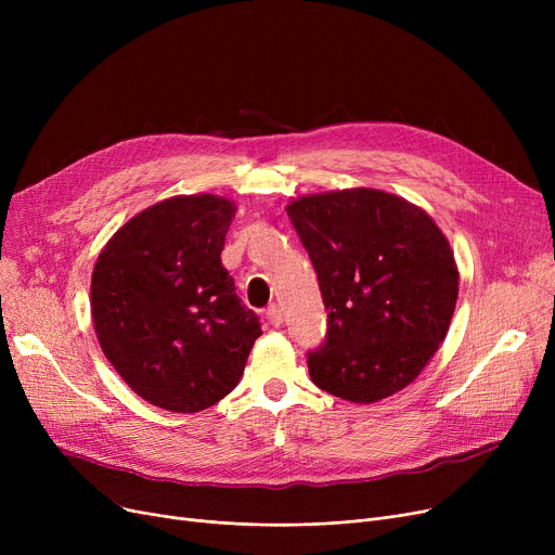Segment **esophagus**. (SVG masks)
<instances>
[{
	"instance_id": "esophagus-1",
	"label": "esophagus",
	"mask_w": 555,
	"mask_h": 555,
	"mask_svg": "<svg viewBox=\"0 0 555 555\" xmlns=\"http://www.w3.org/2000/svg\"><path fill=\"white\" fill-rule=\"evenodd\" d=\"M266 319H268V324H270V326L279 328V326L283 324V314H281V308H279L276 304H272V306L266 310Z\"/></svg>"
}]
</instances>
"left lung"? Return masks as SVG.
<instances>
[{"mask_svg":"<svg viewBox=\"0 0 555 555\" xmlns=\"http://www.w3.org/2000/svg\"><path fill=\"white\" fill-rule=\"evenodd\" d=\"M328 312L308 353L312 383L358 404L383 400L425 369L446 339L459 270L443 231L412 202L375 189L287 204Z\"/></svg>","mask_w":555,"mask_h":555,"instance_id":"left-lung-1","label":"left lung"}]
</instances>
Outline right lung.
Returning a JSON list of instances; mask_svg holds the SVG:
<instances>
[{
	"instance_id": "1",
	"label": "right lung",
	"mask_w": 555,
	"mask_h": 555,
	"mask_svg": "<svg viewBox=\"0 0 555 555\" xmlns=\"http://www.w3.org/2000/svg\"><path fill=\"white\" fill-rule=\"evenodd\" d=\"M233 216L227 197L178 195L130 218L99 254V344L128 387L162 410L195 414L222 400L262 335L220 260Z\"/></svg>"
}]
</instances>
